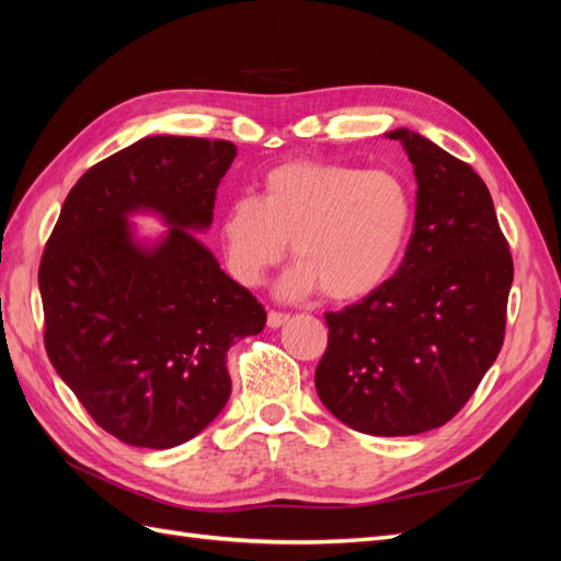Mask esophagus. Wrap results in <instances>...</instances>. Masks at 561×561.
Instances as JSON below:
<instances>
[{
  "label": "esophagus",
  "instance_id": "1",
  "mask_svg": "<svg viewBox=\"0 0 561 561\" xmlns=\"http://www.w3.org/2000/svg\"><path fill=\"white\" fill-rule=\"evenodd\" d=\"M287 320H290V316H287V313H280V311H268V316H266V325H268L271 330H276V328L285 325Z\"/></svg>",
  "mask_w": 561,
  "mask_h": 561
}]
</instances>
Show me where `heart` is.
Wrapping results in <instances>:
<instances>
[{
    "instance_id": "obj_1",
    "label": "heart",
    "mask_w": 561,
    "mask_h": 561,
    "mask_svg": "<svg viewBox=\"0 0 561 561\" xmlns=\"http://www.w3.org/2000/svg\"><path fill=\"white\" fill-rule=\"evenodd\" d=\"M412 217V192L396 173L290 161L264 178L262 196H236L219 231L241 285H260L293 241L297 262L280 295L299 299L322 290L334 301H353L393 274Z\"/></svg>"
}]
</instances>
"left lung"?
Returning <instances> with one entry per match:
<instances>
[{
    "instance_id": "1",
    "label": "left lung",
    "mask_w": 561,
    "mask_h": 561,
    "mask_svg": "<svg viewBox=\"0 0 561 561\" xmlns=\"http://www.w3.org/2000/svg\"><path fill=\"white\" fill-rule=\"evenodd\" d=\"M414 165V233L400 268L325 313L316 390L348 428L400 437L445 426L503 346L513 257L482 178L423 135L398 128Z\"/></svg>"
}]
</instances>
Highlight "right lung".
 <instances>
[{"label":"right lung","instance_id":"obj_1","mask_svg":"<svg viewBox=\"0 0 561 561\" xmlns=\"http://www.w3.org/2000/svg\"><path fill=\"white\" fill-rule=\"evenodd\" d=\"M227 140L151 135L95 163L67 194L39 264L44 346L100 428L133 447L198 435L231 393L227 351L266 311L196 236L213 222ZM172 227L157 244L127 215Z\"/></svg>","mask_w":561,"mask_h":561}]
</instances>
